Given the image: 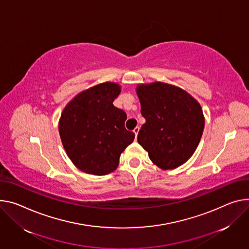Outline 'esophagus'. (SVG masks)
Instances as JSON below:
<instances>
[{
	"label": "esophagus",
	"instance_id": "1",
	"mask_svg": "<svg viewBox=\"0 0 249 249\" xmlns=\"http://www.w3.org/2000/svg\"><path fill=\"white\" fill-rule=\"evenodd\" d=\"M133 132L135 133V135H136V137H137L138 132H139V127H135V128H134V130H133Z\"/></svg>",
	"mask_w": 249,
	"mask_h": 249
}]
</instances>
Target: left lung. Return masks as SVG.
Here are the masks:
<instances>
[{"label":"left lung","instance_id":"obj_1","mask_svg":"<svg viewBox=\"0 0 249 249\" xmlns=\"http://www.w3.org/2000/svg\"><path fill=\"white\" fill-rule=\"evenodd\" d=\"M137 94L146 120L138 133V143L150 160L163 170L187 162L205 127L198 102L185 90L162 82L139 85Z\"/></svg>","mask_w":249,"mask_h":249}]
</instances>
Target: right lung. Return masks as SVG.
Here are the masks:
<instances>
[{"instance_id":"obj_1","label":"right lung","mask_w":249,"mask_h":249,"mask_svg":"<svg viewBox=\"0 0 249 249\" xmlns=\"http://www.w3.org/2000/svg\"><path fill=\"white\" fill-rule=\"evenodd\" d=\"M119 93L118 84L101 83L76 95L62 112L61 142L82 172L96 176L113 172L121 153L135 138L125 128L126 113L113 105Z\"/></svg>"}]
</instances>
